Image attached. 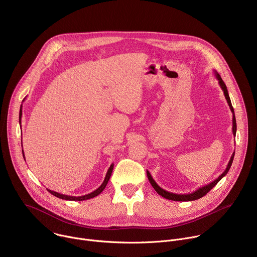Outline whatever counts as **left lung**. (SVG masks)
I'll use <instances>...</instances> for the list:
<instances>
[{"label":"left lung","instance_id":"1","mask_svg":"<svg viewBox=\"0 0 257 257\" xmlns=\"http://www.w3.org/2000/svg\"><path fill=\"white\" fill-rule=\"evenodd\" d=\"M214 76H215L216 80L218 81L219 86H221V88H222L223 91H224L225 97H226V99H227V102H228V104H229V106H230V109H231V112H232V114H233V128H232V129H233V135L235 136V135H236V131H237V124H236V118H235L234 108H233V106H232V102H231V99H230V96H229V92H228L227 86H226L225 82L223 81V79L221 78V76H219V74H218V73H217L216 71H214ZM234 155H235V153H233V155H232V157H231V159H230V161H229V163H228V166H227L226 170L223 172V174H222L221 176H218L214 181L210 182L209 184L204 185V186L198 188L197 190L193 191L192 193H188V194H176V193H172V192L166 191L165 189L161 188V187L157 184L156 181L153 179V177H152V175H151V173H150L149 171H146V175H148V178H149V180H150V182H151L152 186L154 187V189H155L161 196H163L164 198H167V199H170V200H174V201H192V200H196V199H199V198L203 197L209 190H211V189L217 184V183L219 182V180H221L222 178H224V177L228 174V172H229V170H230V168H231V166H232L233 160H234Z\"/></svg>","mask_w":257,"mask_h":257}]
</instances>
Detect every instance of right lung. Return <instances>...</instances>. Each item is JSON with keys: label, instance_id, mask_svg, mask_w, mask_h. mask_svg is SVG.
<instances>
[{"label": "right lung", "instance_id": "right-lung-1", "mask_svg": "<svg viewBox=\"0 0 257 257\" xmlns=\"http://www.w3.org/2000/svg\"><path fill=\"white\" fill-rule=\"evenodd\" d=\"M19 116H20V122H21V116H22V109H21V108H20ZM20 124H21V123H20ZM22 154L24 155L23 150H22ZM23 157H24V156H23ZM24 160H25V158H24ZM113 169H114V164H112L111 166H109V168H108V170H107V172H106L105 178H104V180H103V182H102V184H101L97 189H95L94 191H92V192H90V193H88V194H85V195H82V196H70V195H65V194L58 193V192L53 191V190H50V189H48V191H49L50 193H52L53 195H55L56 197L61 198V199H65V200H72V201H76V200H77V201H82V200H87V199L93 198V197L97 196L98 194H100V193L102 192V190L105 188V186H106V184H107V182H108V180H109V177H111V175H112Z\"/></svg>", "mask_w": 257, "mask_h": 257}]
</instances>
